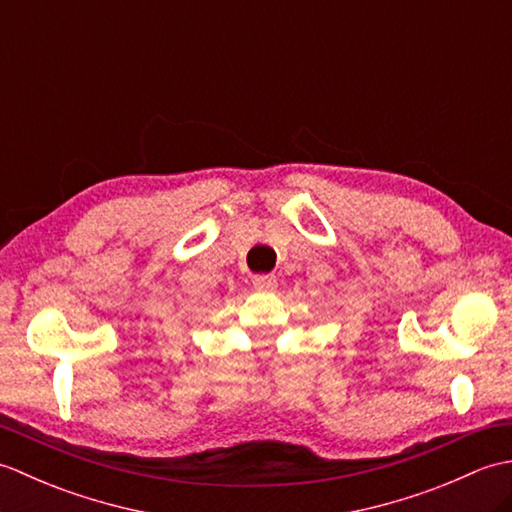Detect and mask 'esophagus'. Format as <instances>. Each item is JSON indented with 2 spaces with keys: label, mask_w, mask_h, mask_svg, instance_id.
I'll list each match as a JSON object with an SVG mask.
<instances>
[{
  "label": "esophagus",
  "mask_w": 512,
  "mask_h": 512,
  "mask_svg": "<svg viewBox=\"0 0 512 512\" xmlns=\"http://www.w3.org/2000/svg\"><path fill=\"white\" fill-rule=\"evenodd\" d=\"M253 286L257 290H275L277 288V277L275 275H255Z\"/></svg>",
  "instance_id": "obj_1"
}]
</instances>
